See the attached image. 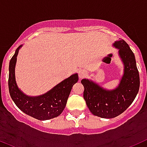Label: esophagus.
<instances>
[{"label":"esophagus","mask_w":147,"mask_h":147,"mask_svg":"<svg viewBox=\"0 0 147 147\" xmlns=\"http://www.w3.org/2000/svg\"><path fill=\"white\" fill-rule=\"evenodd\" d=\"M87 75V72L85 71V70H80L79 71V77L80 79H82L85 76H86Z\"/></svg>","instance_id":"obj_1"}]
</instances>
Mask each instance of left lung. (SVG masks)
<instances>
[{"instance_id":"1","label":"left lung","mask_w":147,"mask_h":147,"mask_svg":"<svg viewBox=\"0 0 147 147\" xmlns=\"http://www.w3.org/2000/svg\"><path fill=\"white\" fill-rule=\"evenodd\" d=\"M114 46L119 49V55L124 65V74L119 87L106 90L97 84L82 80L84 98L90 111L104 119L115 118L124 112L134 101L139 90V73L136 58L129 45L124 40L116 41Z\"/></svg>"}]
</instances>
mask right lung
Returning a JSON list of instances; mask_svg holds the SVG:
<instances>
[{"label":"right lung","mask_w":147,"mask_h":147,"mask_svg":"<svg viewBox=\"0 0 147 147\" xmlns=\"http://www.w3.org/2000/svg\"><path fill=\"white\" fill-rule=\"evenodd\" d=\"M20 47L16 49L9 62L8 83L11 98L18 108L34 119L43 121L57 117L65 107L73 85L79 80L78 74L72 75L42 96H28L18 89L15 82V67L18 51Z\"/></svg>","instance_id":"right-lung-1"}]
</instances>
